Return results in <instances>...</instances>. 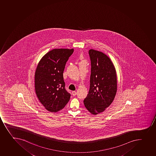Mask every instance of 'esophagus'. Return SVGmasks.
Instances as JSON below:
<instances>
[{
  "label": "esophagus",
  "instance_id": "1",
  "mask_svg": "<svg viewBox=\"0 0 156 156\" xmlns=\"http://www.w3.org/2000/svg\"><path fill=\"white\" fill-rule=\"evenodd\" d=\"M72 94H73V96H75L77 94V92L76 91H73V92H72Z\"/></svg>",
  "mask_w": 156,
  "mask_h": 156
}]
</instances>
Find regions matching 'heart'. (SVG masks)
Returning a JSON list of instances; mask_svg holds the SVG:
<instances>
[{
    "label": "heart",
    "mask_w": 156,
    "mask_h": 156,
    "mask_svg": "<svg viewBox=\"0 0 156 156\" xmlns=\"http://www.w3.org/2000/svg\"><path fill=\"white\" fill-rule=\"evenodd\" d=\"M83 58V57H81V58Z\"/></svg>",
    "instance_id": "b5f03b06"
}]
</instances>
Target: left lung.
<instances>
[{
	"label": "left lung",
	"instance_id": "left-lung-1",
	"mask_svg": "<svg viewBox=\"0 0 156 156\" xmlns=\"http://www.w3.org/2000/svg\"><path fill=\"white\" fill-rule=\"evenodd\" d=\"M91 73L89 93L83 100L93 115L103 112L112 104L117 91V73L114 64L101 51L91 49Z\"/></svg>",
	"mask_w": 156,
	"mask_h": 156
}]
</instances>
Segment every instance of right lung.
<instances>
[{
  "label": "right lung",
  "instance_id": "right-lung-1",
  "mask_svg": "<svg viewBox=\"0 0 156 156\" xmlns=\"http://www.w3.org/2000/svg\"><path fill=\"white\" fill-rule=\"evenodd\" d=\"M74 50L56 48L41 59L35 73V93L47 111L57 112L69 100L70 94L65 89L63 71Z\"/></svg>",
  "mask_w": 156,
  "mask_h": 156
}]
</instances>
